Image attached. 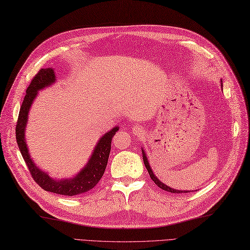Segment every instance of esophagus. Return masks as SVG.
Returning <instances> with one entry per match:
<instances>
[{"label": "esophagus", "mask_w": 250, "mask_h": 250, "mask_svg": "<svg viewBox=\"0 0 250 250\" xmlns=\"http://www.w3.org/2000/svg\"><path fill=\"white\" fill-rule=\"evenodd\" d=\"M133 130H134V131H136V132H138V133L142 132V131H141V129H140V128H139L138 126H134V127H133Z\"/></svg>", "instance_id": "esophagus-1"}]
</instances>
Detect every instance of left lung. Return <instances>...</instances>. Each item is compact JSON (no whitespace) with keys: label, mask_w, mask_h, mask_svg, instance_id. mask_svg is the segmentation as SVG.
Instances as JSON below:
<instances>
[{"label":"left lung","mask_w":250,"mask_h":250,"mask_svg":"<svg viewBox=\"0 0 250 250\" xmlns=\"http://www.w3.org/2000/svg\"><path fill=\"white\" fill-rule=\"evenodd\" d=\"M142 152H143V161H144V164H145V167H146V169H147L148 173H149L151 180H152V181L154 182V183H156L160 188H162V189L165 190V191L172 192V193H183V192H189V191H185V190H184V191H183V190H175V189H173V188L168 187L167 185H165V184L162 183V182H161V181L156 177V175L153 174V172H152V170H151V168H150V166H149V163H148V160H147V158H146V156H145V152H144V150H142Z\"/></svg>","instance_id":"left-lung-1"}]
</instances>
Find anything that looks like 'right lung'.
<instances>
[{
  "label": "right lung",
  "instance_id": "right-lung-1",
  "mask_svg": "<svg viewBox=\"0 0 250 250\" xmlns=\"http://www.w3.org/2000/svg\"><path fill=\"white\" fill-rule=\"evenodd\" d=\"M55 81L56 76L55 72H53V69L51 68L40 69L37 75L33 77L28 88L26 89V96L21 105V109H20L19 112V118L16 126V138L19 149L21 151L27 168L29 169L31 177L36 181V183L46 191L72 197V195H79L88 192L102 179L109 158L111 149V140L116 132L119 130V127H114L110 131L104 134L102 139L99 141L96 148H94L93 154L90 158L88 164L75 178L59 181L52 180L48 174L40 170L30 159L25 142L24 132L30 106L33 100L37 97L38 91L40 89L45 88L46 86L51 85Z\"/></svg>",
  "mask_w": 250,
  "mask_h": 250
}]
</instances>
